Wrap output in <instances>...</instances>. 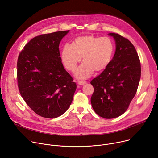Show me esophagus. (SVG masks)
Here are the masks:
<instances>
[{
  "instance_id": "esophagus-1",
  "label": "esophagus",
  "mask_w": 158,
  "mask_h": 158,
  "mask_svg": "<svg viewBox=\"0 0 158 158\" xmlns=\"http://www.w3.org/2000/svg\"><path fill=\"white\" fill-rule=\"evenodd\" d=\"M78 84L80 85H84L87 84V82L86 81H78Z\"/></svg>"
}]
</instances>
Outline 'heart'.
Listing matches in <instances>:
<instances>
[{"instance_id":"heart-1","label":"heart","mask_w":158,"mask_h":158,"mask_svg":"<svg viewBox=\"0 0 158 158\" xmlns=\"http://www.w3.org/2000/svg\"><path fill=\"white\" fill-rule=\"evenodd\" d=\"M114 49V44L110 38L85 35L76 38L72 45L66 44L60 58L66 68L73 72L82 56L84 62L77 69L75 77L78 79H87L94 71H101L107 67L113 58Z\"/></svg>"}]
</instances>
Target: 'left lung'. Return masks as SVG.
I'll return each mask as SVG.
<instances>
[{"label":"left lung","instance_id":"left-lung-1","mask_svg":"<svg viewBox=\"0 0 158 158\" xmlns=\"http://www.w3.org/2000/svg\"><path fill=\"white\" fill-rule=\"evenodd\" d=\"M114 39L116 51L107 67L94 78L91 104L101 117L111 119L123 114L137 92L141 68L133 45L119 34H108Z\"/></svg>","mask_w":158,"mask_h":158}]
</instances>
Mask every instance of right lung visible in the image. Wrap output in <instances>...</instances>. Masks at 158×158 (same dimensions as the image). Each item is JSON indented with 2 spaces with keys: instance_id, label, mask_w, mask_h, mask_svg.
I'll list each match as a JSON object with an SVG mask.
<instances>
[{
  "instance_id": "add662e5",
  "label": "right lung",
  "mask_w": 158,
  "mask_h": 158,
  "mask_svg": "<svg viewBox=\"0 0 158 158\" xmlns=\"http://www.w3.org/2000/svg\"><path fill=\"white\" fill-rule=\"evenodd\" d=\"M69 31L35 37L24 47L18 59L17 78L21 97L36 114L44 118L63 114L77 89L59 53V44Z\"/></svg>"
}]
</instances>
